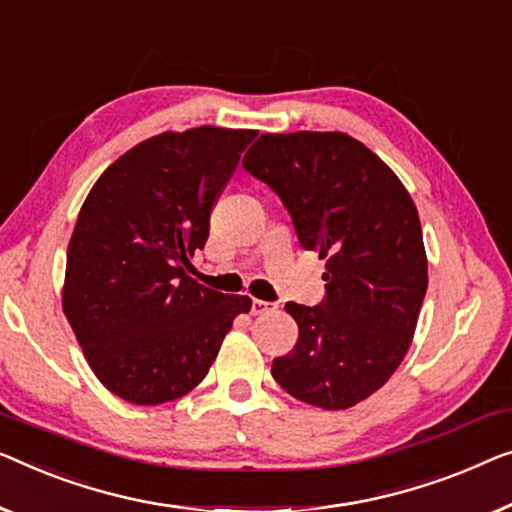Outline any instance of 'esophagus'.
Here are the masks:
<instances>
[{
  "mask_svg": "<svg viewBox=\"0 0 512 512\" xmlns=\"http://www.w3.org/2000/svg\"><path fill=\"white\" fill-rule=\"evenodd\" d=\"M272 309V305L270 302H265V300H251V314L254 316H261V314H268V311Z\"/></svg>",
  "mask_w": 512,
  "mask_h": 512,
  "instance_id": "esophagus-1",
  "label": "esophagus"
}]
</instances>
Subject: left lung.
<instances>
[{"label":"left lung","instance_id":"left-lung-1","mask_svg":"<svg viewBox=\"0 0 512 512\" xmlns=\"http://www.w3.org/2000/svg\"><path fill=\"white\" fill-rule=\"evenodd\" d=\"M242 166L281 198L305 249L325 258V298L288 302L293 351L272 362L288 395L355 406L395 374L427 291L418 210L399 177L346 133H263Z\"/></svg>","mask_w":512,"mask_h":512}]
</instances>
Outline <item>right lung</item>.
Instances as JSON below:
<instances>
[{
	"label": "right lung",
	"instance_id": "right-lung-1",
	"mask_svg": "<svg viewBox=\"0 0 512 512\" xmlns=\"http://www.w3.org/2000/svg\"><path fill=\"white\" fill-rule=\"evenodd\" d=\"M256 131H166L131 147L96 180L66 251L62 309L113 395L154 406L210 372L247 295L189 277L210 214Z\"/></svg>",
	"mask_w": 512,
	"mask_h": 512
}]
</instances>
